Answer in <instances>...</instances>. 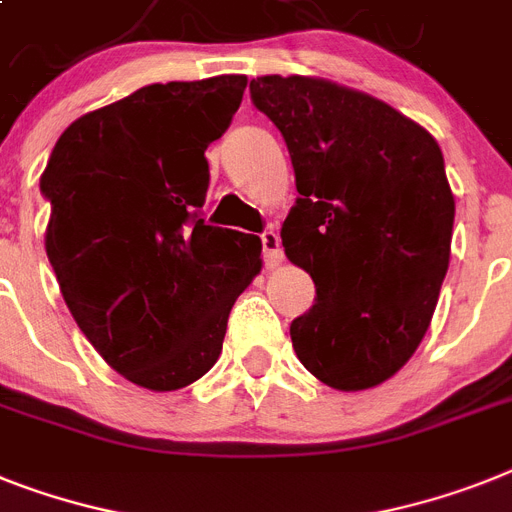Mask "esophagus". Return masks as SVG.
<instances>
[{
  "label": "esophagus",
  "mask_w": 512,
  "mask_h": 512,
  "mask_svg": "<svg viewBox=\"0 0 512 512\" xmlns=\"http://www.w3.org/2000/svg\"><path fill=\"white\" fill-rule=\"evenodd\" d=\"M261 246H264V264L269 269L282 261V246H280V235L274 230H264L261 232Z\"/></svg>",
  "instance_id": "1"
}]
</instances>
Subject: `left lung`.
Returning a JSON list of instances; mask_svg holds the SVG:
<instances>
[{"instance_id":"1","label":"left lung","mask_w":512,"mask_h":512,"mask_svg":"<svg viewBox=\"0 0 512 512\" xmlns=\"http://www.w3.org/2000/svg\"><path fill=\"white\" fill-rule=\"evenodd\" d=\"M290 151L282 246L316 285L293 348L335 390L390 379L424 340L450 264L455 198L437 141L390 104L303 75L251 80Z\"/></svg>"}]
</instances>
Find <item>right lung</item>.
<instances>
[{
	"instance_id": "right-lung-1",
	"label": "right lung",
	"mask_w": 512,
	"mask_h": 512,
	"mask_svg": "<svg viewBox=\"0 0 512 512\" xmlns=\"http://www.w3.org/2000/svg\"><path fill=\"white\" fill-rule=\"evenodd\" d=\"M246 75L138 88L59 135L41 175L46 256L80 332L146 390L188 387L217 363L232 303L261 272V240L206 225V146Z\"/></svg>"
}]
</instances>
